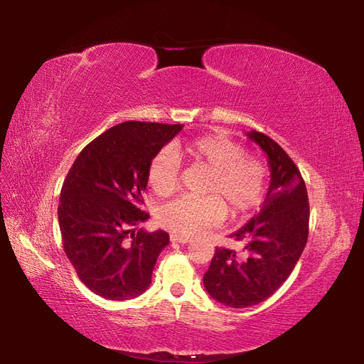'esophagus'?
<instances>
[{
    "mask_svg": "<svg viewBox=\"0 0 364 364\" xmlns=\"http://www.w3.org/2000/svg\"><path fill=\"white\" fill-rule=\"evenodd\" d=\"M170 240H171V243H181V245L190 243V241H191L188 237H183V235H179V234H171Z\"/></svg>",
    "mask_w": 364,
    "mask_h": 364,
    "instance_id": "esophagus-1",
    "label": "esophagus"
}]
</instances>
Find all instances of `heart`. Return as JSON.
Masks as SVG:
<instances>
[{
  "mask_svg": "<svg viewBox=\"0 0 364 364\" xmlns=\"http://www.w3.org/2000/svg\"><path fill=\"white\" fill-rule=\"evenodd\" d=\"M158 151L149 164L147 185L159 197L173 194L179 186V164L176 156L208 168L203 197H179L159 209V223L174 234L193 237L223 222L228 208L238 217L257 209L266 196L267 164L257 155L245 153L238 142L205 135L173 144Z\"/></svg>",
  "mask_w": 364,
  "mask_h": 364,
  "instance_id": "heart-1",
  "label": "heart"
}]
</instances>
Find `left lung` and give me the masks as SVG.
Returning <instances> with one entry per match:
<instances>
[{
	"label": "left lung",
	"mask_w": 364,
	"mask_h": 364,
	"mask_svg": "<svg viewBox=\"0 0 364 364\" xmlns=\"http://www.w3.org/2000/svg\"><path fill=\"white\" fill-rule=\"evenodd\" d=\"M247 136L269 158V191L259 214L230 235L243 241L245 255L215 247L203 274L206 291L230 308L257 305L281 287L302 255L310 223L306 186L296 164L270 136L255 130Z\"/></svg>",
	"instance_id": "1"
}]
</instances>
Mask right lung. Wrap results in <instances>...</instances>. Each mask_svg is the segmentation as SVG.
Masks as SVG:
<instances>
[{
  "label": "right lung",
  "instance_id": "1",
  "mask_svg": "<svg viewBox=\"0 0 364 364\" xmlns=\"http://www.w3.org/2000/svg\"><path fill=\"white\" fill-rule=\"evenodd\" d=\"M181 130L142 121L117 124L80 151L63 181L58 217L65 255L86 287L105 299L144 293L170 243L164 230L134 228L150 217L141 209L149 164Z\"/></svg>",
  "mask_w": 364,
  "mask_h": 364
}]
</instances>
